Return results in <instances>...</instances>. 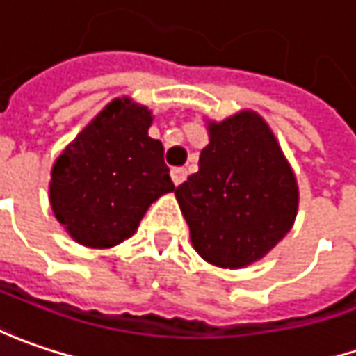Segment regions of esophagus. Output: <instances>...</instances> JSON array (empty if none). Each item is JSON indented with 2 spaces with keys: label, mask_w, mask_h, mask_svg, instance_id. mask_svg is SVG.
<instances>
[{
  "label": "esophagus",
  "mask_w": 356,
  "mask_h": 356,
  "mask_svg": "<svg viewBox=\"0 0 356 356\" xmlns=\"http://www.w3.org/2000/svg\"><path fill=\"white\" fill-rule=\"evenodd\" d=\"M171 179H173L175 185H181L187 179V169L185 167H173L171 169Z\"/></svg>",
  "instance_id": "esophagus-1"
}]
</instances>
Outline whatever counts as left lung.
Instances as JSON below:
<instances>
[{"mask_svg":"<svg viewBox=\"0 0 356 356\" xmlns=\"http://www.w3.org/2000/svg\"><path fill=\"white\" fill-rule=\"evenodd\" d=\"M195 251L239 269L265 257L291 231L299 189L269 125L241 111L209 123L199 171L175 189Z\"/></svg>","mask_w":356,"mask_h":356,"instance_id":"obj_1","label":"left lung"}]
</instances>
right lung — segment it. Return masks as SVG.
Instances as JSON below:
<instances>
[{"label":"right lung","mask_w":356,"mask_h":356,"mask_svg":"<svg viewBox=\"0 0 356 356\" xmlns=\"http://www.w3.org/2000/svg\"><path fill=\"white\" fill-rule=\"evenodd\" d=\"M151 111L111 101L51 169L49 201L73 239L107 249L135 233L153 201L175 189L161 141L147 135Z\"/></svg>","instance_id":"add662e5"}]
</instances>
